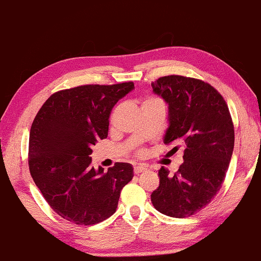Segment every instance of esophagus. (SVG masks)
<instances>
[{
    "label": "esophagus",
    "instance_id": "esophagus-1",
    "mask_svg": "<svg viewBox=\"0 0 261 261\" xmlns=\"http://www.w3.org/2000/svg\"><path fill=\"white\" fill-rule=\"evenodd\" d=\"M146 170H147V168H146V167H144V166H136V167H134V173H136V174H140V173L146 172Z\"/></svg>",
    "mask_w": 261,
    "mask_h": 261
}]
</instances>
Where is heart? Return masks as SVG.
I'll list each match as a JSON object with an SVG mask.
<instances>
[{
    "instance_id": "heart-1",
    "label": "heart",
    "mask_w": 261,
    "mask_h": 261,
    "mask_svg": "<svg viewBox=\"0 0 261 261\" xmlns=\"http://www.w3.org/2000/svg\"><path fill=\"white\" fill-rule=\"evenodd\" d=\"M152 101H160V100H157V99H155V98H149V99H146V100H144L143 104H145V102H152Z\"/></svg>"
}]
</instances>
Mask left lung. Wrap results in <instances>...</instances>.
Returning a JSON list of instances; mask_svg holds the SVG:
<instances>
[{"label":"left lung","instance_id":"8db88e82","mask_svg":"<svg viewBox=\"0 0 261 261\" xmlns=\"http://www.w3.org/2000/svg\"><path fill=\"white\" fill-rule=\"evenodd\" d=\"M151 86L168 105L163 141L184 149L175 174L163 167L159 170L160 186L151 202L160 213L186 218L203 209L221 188L233 152L232 120L223 96L203 81L170 75Z\"/></svg>","mask_w":261,"mask_h":261}]
</instances>
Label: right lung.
I'll use <instances>...</instances> for the list:
<instances>
[{"instance_id": "obj_1", "label": "right lung", "mask_w": 261, "mask_h": 261, "mask_svg": "<svg viewBox=\"0 0 261 261\" xmlns=\"http://www.w3.org/2000/svg\"><path fill=\"white\" fill-rule=\"evenodd\" d=\"M133 82L80 86L54 93L32 122L29 168L57 214L77 225L104 221L116 212L121 190L133 179L130 163L108 172L92 167V146L105 139L112 108Z\"/></svg>"}]
</instances>
